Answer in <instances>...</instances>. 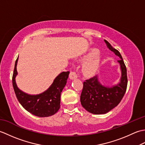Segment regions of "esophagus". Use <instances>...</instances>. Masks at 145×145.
Listing matches in <instances>:
<instances>
[{"mask_svg": "<svg viewBox=\"0 0 145 145\" xmlns=\"http://www.w3.org/2000/svg\"><path fill=\"white\" fill-rule=\"evenodd\" d=\"M69 77L71 80H74V79H76V78H77L78 76H77V75H76V73L75 72H71L70 73Z\"/></svg>", "mask_w": 145, "mask_h": 145, "instance_id": "obj_1", "label": "esophagus"}]
</instances>
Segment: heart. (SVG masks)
<instances>
[{
    "mask_svg": "<svg viewBox=\"0 0 145 145\" xmlns=\"http://www.w3.org/2000/svg\"><path fill=\"white\" fill-rule=\"evenodd\" d=\"M99 51L96 48H91L88 53L80 58V60L86 61L83 65L82 72L87 76H91L95 75L99 69L101 61V57Z\"/></svg>",
    "mask_w": 145,
    "mask_h": 145,
    "instance_id": "1",
    "label": "heart"
}]
</instances>
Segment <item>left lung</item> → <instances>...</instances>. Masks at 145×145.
Wrapping results in <instances>:
<instances>
[{
	"instance_id": "1",
	"label": "left lung",
	"mask_w": 145,
	"mask_h": 145,
	"mask_svg": "<svg viewBox=\"0 0 145 145\" xmlns=\"http://www.w3.org/2000/svg\"><path fill=\"white\" fill-rule=\"evenodd\" d=\"M104 41L109 50L120 58L118 63L120 64L121 75L118 84L112 87L101 84L98 76L84 82L80 96L81 104L86 110L95 115L105 114L118 105L124 96L128 84L127 68L121 54L106 40Z\"/></svg>"
}]
</instances>
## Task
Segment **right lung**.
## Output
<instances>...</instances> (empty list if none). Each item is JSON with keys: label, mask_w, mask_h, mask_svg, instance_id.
Wrapping results in <instances>:
<instances>
[{"label": "right lung", "mask_w": 145, "mask_h": 145, "mask_svg": "<svg viewBox=\"0 0 145 145\" xmlns=\"http://www.w3.org/2000/svg\"><path fill=\"white\" fill-rule=\"evenodd\" d=\"M18 58L15 61L12 76V84L17 99L24 108L32 115L39 117H47L54 115L60 106V96L66 85L70 72L60 73L47 90L37 95L26 93L18 88L15 77L17 75V65Z\"/></svg>", "instance_id": "right-lung-1"}]
</instances>
